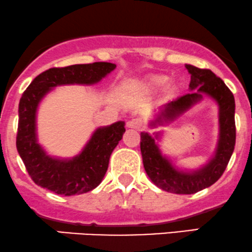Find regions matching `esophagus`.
<instances>
[{"instance_id": "1", "label": "esophagus", "mask_w": 252, "mask_h": 252, "mask_svg": "<svg viewBox=\"0 0 252 252\" xmlns=\"http://www.w3.org/2000/svg\"><path fill=\"white\" fill-rule=\"evenodd\" d=\"M127 127H128V128H134L137 129V131H143L145 128V125L144 121L141 120L140 118H135V119L129 120L128 123H127Z\"/></svg>"}]
</instances>
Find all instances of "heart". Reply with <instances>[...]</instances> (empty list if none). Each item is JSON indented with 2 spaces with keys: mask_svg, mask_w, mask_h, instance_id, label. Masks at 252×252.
I'll use <instances>...</instances> for the list:
<instances>
[{
  "mask_svg": "<svg viewBox=\"0 0 252 252\" xmlns=\"http://www.w3.org/2000/svg\"><path fill=\"white\" fill-rule=\"evenodd\" d=\"M167 82L168 78L166 75H155L151 76V78L147 80V87L152 91H158L164 88Z\"/></svg>",
  "mask_w": 252,
  "mask_h": 252,
  "instance_id": "b5f03b06",
  "label": "heart"
}]
</instances>
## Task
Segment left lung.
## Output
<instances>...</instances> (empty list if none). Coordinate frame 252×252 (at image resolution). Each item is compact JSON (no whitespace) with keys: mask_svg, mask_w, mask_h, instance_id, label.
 <instances>
[{"mask_svg":"<svg viewBox=\"0 0 252 252\" xmlns=\"http://www.w3.org/2000/svg\"><path fill=\"white\" fill-rule=\"evenodd\" d=\"M190 73V93L161 106L156 120L151 127L170 124L180 117L192 106L202 101L204 96L211 97L218 105V134L215 155L204 166L194 171H183L176 167L167 157L162 156L156 140L160 133L151 135L147 132L140 133V151L147 176L155 185L161 190L177 194H192L215 184L224 173L229 164L236 144L235 125V97L224 81L210 69L185 64Z\"/></svg>","mask_w":252,"mask_h":252,"instance_id":"left-lung-1","label":"left lung"}]
</instances>
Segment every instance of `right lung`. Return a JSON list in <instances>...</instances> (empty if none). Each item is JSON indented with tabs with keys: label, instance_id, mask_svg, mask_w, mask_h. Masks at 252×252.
Here are the masks:
<instances>
[{
	"label": "right lung",
	"instance_id": "obj_1",
	"mask_svg": "<svg viewBox=\"0 0 252 252\" xmlns=\"http://www.w3.org/2000/svg\"><path fill=\"white\" fill-rule=\"evenodd\" d=\"M114 63L94 62L50 68L41 73L23 92L19 103L17 152L35 184L61 196L92 191L105 177L109 157L119 144L125 123L118 121L99 127L78 156L70 159L47 155L37 143L36 112L41 100L53 88L62 85H94L115 69Z\"/></svg>",
	"mask_w": 252,
	"mask_h": 252
}]
</instances>
